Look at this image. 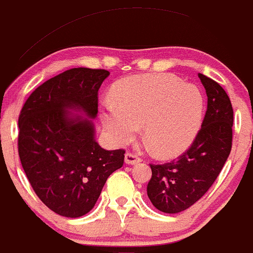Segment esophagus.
Instances as JSON below:
<instances>
[{
	"label": "esophagus",
	"instance_id": "esophagus-1",
	"mask_svg": "<svg viewBox=\"0 0 253 253\" xmlns=\"http://www.w3.org/2000/svg\"><path fill=\"white\" fill-rule=\"evenodd\" d=\"M124 161H126V165H137V163L141 162V160H140V158L137 157L136 155H134V153H131V152H126V153Z\"/></svg>",
	"mask_w": 253,
	"mask_h": 253
}]
</instances>
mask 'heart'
Segmentation results:
<instances>
[{
	"instance_id": "1",
	"label": "heart",
	"mask_w": 253,
	"mask_h": 253,
	"mask_svg": "<svg viewBox=\"0 0 253 253\" xmlns=\"http://www.w3.org/2000/svg\"><path fill=\"white\" fill-rule=\"evenodd\" d=\"M114 103L102 114L106 130L119 142L131 140L144 126V139L161 158L185 152L194 142L202 118L201 90L173 74L126 78L112 88Z\"/></svg>"
}]
</instances>
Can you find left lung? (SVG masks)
<instances>
[{"mask_svg":"<svg viewBox=\"0 0 253 253\" xmlns=\"http://www.w3.org/2000/svg\"><path fill=\"white\" fill-rule=\"evenodd\" d=\"M199 78L208 101L194 142L178 160L150 165L152 176L147 196L161 212H183L199 201L214 183L230 155L234 122L230 98L217 82L204 74H199Z\"/></svg>","mask_w":253,"mask_h":253,"instance_id":"obj_1","label":"left lung"}]
</instances>
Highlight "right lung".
I'll return each instance as SVG.
<instances>
[{
    "instance_id": "1",
    "label": "right lung",
    "mask_w": 253,
    "mask_h": 253,
    "mask_svg": "<svg viewBox=\"0 0 253 253\" xmlns=\"http://www.w3.org/2000/svg\"><path fill=\"white\" fill-rule=\"evenodd\" d=\"M108 75L105 69L66 70L36 88L20 111L23 169L39 199L63 217L90 212L108 176L124 163L126 151L98 145L91 121L97 116L98 88Z\"/></svg>"
}]
</instances>
